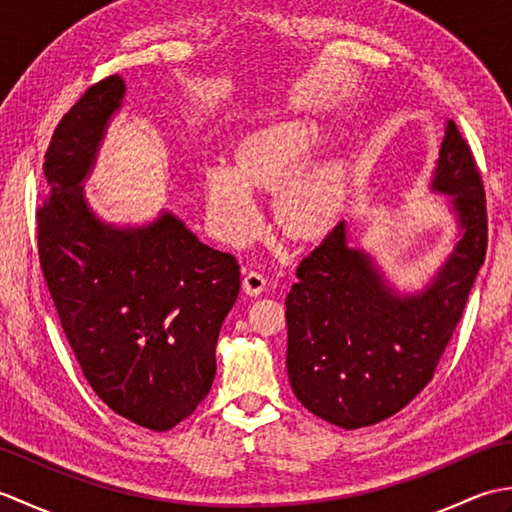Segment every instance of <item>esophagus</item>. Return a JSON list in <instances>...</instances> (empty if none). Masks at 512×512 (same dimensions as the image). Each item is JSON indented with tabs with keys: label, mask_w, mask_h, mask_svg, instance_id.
<instances>
[{
	"label": "esophagus",
	"mask_w": 512,
	"mask_h": 512,
	"mask_svg": "<svg viewBox=\"0 0 512 512\" xmlns=\"http://www.w3.org/2000/svg\"><path fill=\"white\" fill-rule=\"evenodd\" d=\"M242 290L246 292L248 297L262 295V292L266 290V277L262 273H257V270H248V273H244V279H242Z\"/></svg>",
	"instance_id": "esophagus-1"
}]
</instances>
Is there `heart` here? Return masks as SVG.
<instances>
[{"instance_id":"heart-1","label":"heart","mask_w":512,"mask_h":512,"mask_svg":"<svg viewBox=\"0 0 512 512\" xmlns=\"http://www.w3.org/2000/svg\"><path fill=\"white\" fill-rule=\"evenodd\" d=\"M312 118H284L250 132L235 149L233 167L215 160L204 169L206 211L215 231L233 244L257 231L253 189H275V217L295 239L328 235L345 209L350 171L339 156H312L325 140Z\"/></svg>"}]
</instances>
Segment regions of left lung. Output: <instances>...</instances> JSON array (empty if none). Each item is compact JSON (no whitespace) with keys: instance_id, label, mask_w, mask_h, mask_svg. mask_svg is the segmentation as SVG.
<instances>
[{"instance_id":"obj_1","label":"left lung","mask_w":512,"mask_h":512,"mask_svg":"<svg viewBox=\"0 0 512 512\" xmlns=\"http://www.w3.org/2000/svg\"><path fill=\"white\" fill-rule=\"evenodd\" d=\"M429 191L447 195L455 246L420 290L391 286L339 222L286 297L288 380L301 405L343 429L387 420L427 387L486 257L480 171L447 121Z\"/></svg>"}]
</instances>
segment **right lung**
I'll return each instance as SVG.
<instances>
[{"label":"right lung","mask_w":512,"mask_h":512,"mask_svg":"<svg viewBox=\"0 0 512 512\" xmlns=\"http://www.w3.org/2000/svg\"><path fill=\"white\" fill-rule=\"evenodd\" d=\"M125 92L121 76H107L54 129L43 162L52 191L37 211L39 259L92 389L118 416L169 431L213 385L239 266L167 209L145 224L105 222L92 211L83 187Z\"/></svg>","instance_id":"1"}]
</instances>
